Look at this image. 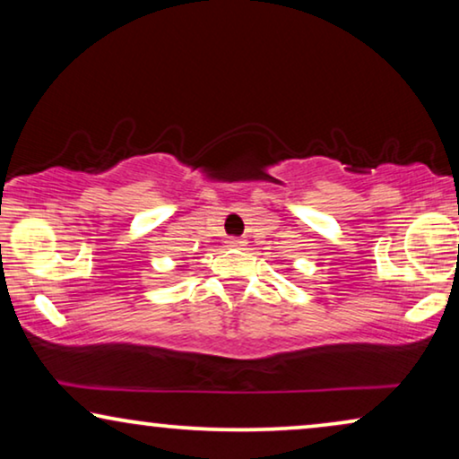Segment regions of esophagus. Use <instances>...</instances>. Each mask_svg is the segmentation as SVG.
<instances>
[{
	"mask_svg": "<svg viewBox=\"0 0 459 459\" xmlns=\"http://www.w3.org/2000/svg\"><path fill=\"white\" fill-rule=\"evenodd\" d=\"M228 244L231 248H242V247H247V240H242V238H230Z\"/></svg>",
	"mask_w": 459,
	"mask_h": 459,
	"instance_id": "esophagus-1",
	"label": "esophagus"
}]
</instances>
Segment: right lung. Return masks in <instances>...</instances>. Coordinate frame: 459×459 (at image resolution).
Segmentation results:
<instances>
[{"instance_id":"1","label":"right lung","mask_w":459,"mask_h":459,"mask_svg":"<svg viewBox=\"0 0 459 459\" xmlns=\"http://www.w3.org/2000/svg\"><path fill=\"white\" fill-rule=\"evenodd\" d=\"M178 267H179V269H184V265H178Z\"/></svg>"}]
</instances>
